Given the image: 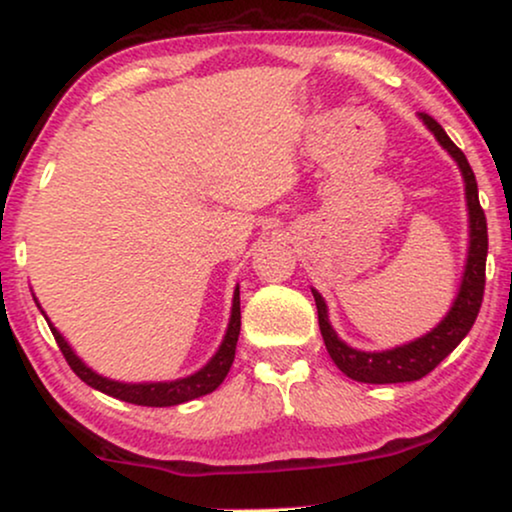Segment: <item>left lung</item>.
Returning <instances> with one entry per match:
<instances>
[{
  "mask_svg": "<svg viewBox=\"0 0 512 512\" xmlns=\"http://www.w3.org/2000/svg\"><path fill=\"white\" fill-rule=\"evenodd\" d=\"M423 124L433 131L437 143L454 157L459 164L463 183H466V204H468V228H470V242H468V258L466 270H463V280L456 294L454 303H451L449 313L442 317L435 329L414 341L395 345L390 350H378V353H367V350H357L338 338V334L329 322V310L324 303L322 294L313 289L315 305H317V320H320V331L327 345V353L338 369L345 376L353 378L360 383H407L418 381L426 374H430L451 350L459 345L480 313L482 296H484V268H487V218L480 207V197H477V181L473 169H470L468 159L463 152L456 148L454 141L447 136V131L435 122L430 115H418Z\"/></svg>",
  "mask_w": 512,
  "mask_h": 512,
  "instance_id": "8db88e82",
  "label": "left lung"
}]
</instances>
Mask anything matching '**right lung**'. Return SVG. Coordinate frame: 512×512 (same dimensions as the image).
<instances>
[{"mask_svg": "<svg viewBox=\"0 0 512 512\" xmlns=\"http://www.w3.org/2000/svg\"><path fill=\"white\" fill-rule=\"evenodd\" d=\"M35 298V296H32ZM37 303V298H35ZM37 308L42 310V305L37 303ZM44 315V310H42ZM46 317V315H44ZM240 287H235V294H232V308H230V322L228 329H225V336L221 345H218L216 355L204 364L202 369L195 371V374L185 376V378H176V381H157V383H122L115 381V378L101 376L96 374L94 369L86 367V364L79 360L75 350L70 348V343L65 341V336L58 331L46 317L49 322V329L53 338H56L58 348L65 360H68L70 369L82 378L86 386H91L94 390H101V393L117 397V400L129 402V404H141V407H176V404L197 400V397L214 393V390L221 386L223 378L228 376V371L232 367V360H235V348H237V338H240Z\"/></svg>", "mask_w": 512, "mask_h": 512, "instance_id": "obj_1", "label": "right lung"}]
</instances>
